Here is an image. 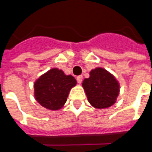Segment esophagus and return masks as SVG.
Here are the masks:
<instances>
[{"instance_id": "34e87169", "label": "esophagus", "mask_w": 152, "mask_h": 152, "mask_svg": "<svg viewBox=\"0 0 152 152\" xmlns=\"http://www.w3.org/2000/svg\"><path fill=\"white\" fill-rule=\"evenodd\" d=\"M82 79H83L82 76H78L77 77H76V80H77L78 84H81V82H82Z\"/></svg>"}]
</instances>
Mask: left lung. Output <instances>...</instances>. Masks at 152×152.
Instances as JSON below:
<instances>
[{
    "mask_svg": "<svg viewBox=\"0 0 152 152\" xmlns=\"http://www.w3.org/2000/svg\"><path fill=\"white\" fill-rule=\"evenodd\" d=\"M82 86L89 103L98 109L113 105L120 93V85L115 76L102 67L91 70Z\"/></svg>",
    "mask_w": 152,
    "mask_h": 152,
    "instance_id": "8db88e82",
    "label": "left lung"
}]
</instances>
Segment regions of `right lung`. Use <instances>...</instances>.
I'll list each match as a JSON object with an SVG mask.
<instances>
[{
    "instance_id": "add662e5",
    "label": "right lung",
    "mask_w": 152,
    "mask_h": 152,
    "mask_svg": "<svg viewBox=\"0 0 152 152\" xmlns=\"http://www.w3.org/2000/svg\"><path fill=\"white\" fill-rule=\"evenodd\" d=\"M76 85V80L72 76L52 68L35 81V99L45 108L59 110L65 104L71 89Z\"/></svg>"
}]
</instances>
